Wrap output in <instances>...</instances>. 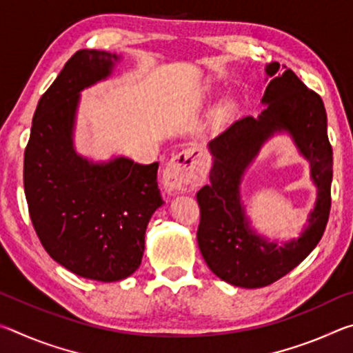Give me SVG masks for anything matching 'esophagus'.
<instances>
[{"label":"esophagus","instance_id":"1","mask_svg":"<svg viewBox=\"0 0 353 353\" xmlns=\"http://www.w3.org/2000/svg\"><path fill=\"white\" fill-rule=\"evenodd\" d=\"M205 179L201 154L196 148L185 149L171 160L163 171V185L171 193H185Z\"/></svg>","mask_w":353,"mask_h":353}]
</instances>
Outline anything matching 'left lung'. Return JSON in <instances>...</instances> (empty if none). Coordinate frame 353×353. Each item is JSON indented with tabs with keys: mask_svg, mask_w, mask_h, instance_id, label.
<instances>
[{
	"mask_svg": "<svg viewBox=\"0 0 353 353\" xmlns=\"http://www.w3.org/2000/svg\"><path fill=\"white\" fill-rule=\"evenodd\" d=\"M286 68V67H283ZM271 77L259 118L246 117L210 141V183L196 198L201 208L198 244L207 266L224 282L241 288H261L286 276L316 248L330 214L333 151L327 135V113L316 92L291 70L272 62ZM276 132H288L312 166L319 199L309 227L297 241L279 247L250 229L239 199L243 171L259 148Z\"/></svg>",
	"mask_w": 353,
	"mask_h": 353,
	"instance_id": "1",
	"label": "left lung"
}]
</instances>
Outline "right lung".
Here are the masks:
<instances>
[{"mask_svg":"<svg viewBox=\"0 0 353 353\" xmlns=\"http://www.w3.org/2000/svg\"><path fill=\"white\" fill-rule=\"evenodd\" d=\"M118 56L81 50L40 98L25 149V194L41 246L83 279L117 282L139 270L152 213L163 204L159 163L126 157L93 163L77 155L79 92L112 73Z\"/></svg>","mask_w":353,"mask_h":353,"instance_id":"right-lung-1","label":"right lung"}]
</instances>
